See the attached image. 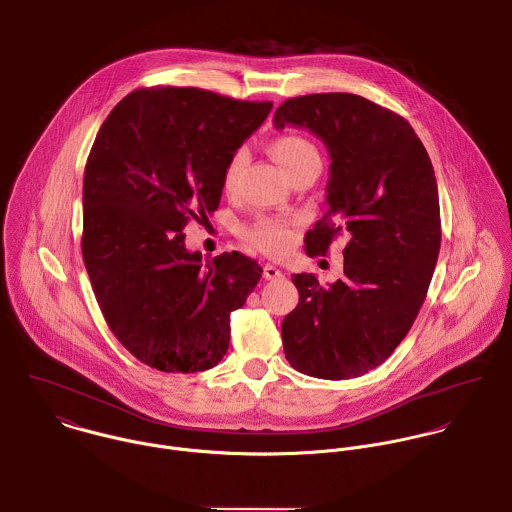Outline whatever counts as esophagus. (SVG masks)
Masks as SVG:
<instances>
[{
  "instance_id": "obj_1",
  "label": "esophagus",
  "mask_w": 512,
  "mask_h": 512,
  "mask_svg": "<svg viewBox=\"0 0 512 512\" xmlns=\"http://www.w3.org/2000/svg\"><path fill=\"white\" fill-rule=\"evenodd\" d=\"M264 278L266 280H280L282 278V270L276 268L274 264H266L264 266Z\"/></svg>"
}]
</instances>
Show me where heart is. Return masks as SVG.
Listing matches in <instances>:
<instances>
[{
    "mask_svg": "<svg viewBox=\"0 0 512 512\" xmlns=\"http://www.w3.org/2000/svg\"><path fill=\"white\" fill-rule=\"evenodd\" d=\"M270 151H272L274 159L278 161V165L286 171V174L294 171L304 161L318 157V151L314 149V145L310 141H306L300 135H292V133L274 139L272 145H270ZM244 165H246V151L244 149H238L228 157V161L222 169V176H220L224 192H234ZM242 236L254 248H258L266 254H272V256H280V254L288 252V248L294 242L296 222L288 220V218L262 216L254 224L244 228Z\"/></svg>",
    "mask_w": 512,
    "mask_h": 512,
    "instance_id": "b5f03b06",
    "label": "heart"
}]
</instances>
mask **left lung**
<instances>
[{"instance_id": "left-lung-1", "label": "left lung", "mask_w": 512, "mask_h": 512, "mask_svg": "<svg viewBox=\"0 0 512 512\" xmlns=\"http://www.w3.org/2000/svg\"><path fill=\"white\" fill-rule=\"evenodd\" d=\"M274 125L306 127L332 157L330 208L306 234L308 256L349 238L336 284L292 276L300 302L282 322L286 359L320 379L359 377L407 336L433 278L441 212L431 159L401 115L351 93L288 99Z\"/></svg>"}]
</instances>
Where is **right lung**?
Returning a JSON list of instances; mask_svg holds the SVG:
<instances>
[{
    "instance_id": "obj_1",
    "label": "right lung",
    "mask_w": 512,
    "mask_h": 512,
    "mask_svg": "<svg viewBox=\"0 0 512 512\" xmlns=\"http://www.w3.org/2000/svg\"><path fill=\"white\" fill-rule=\"evenodd\" d=\"M270 109L196 87H151L121 99L97 133L83 178V262L107 326L149 367L196 373L228 349L230 314L262 268L238 252L202 264L182 230L208 222L228 157Z\"/></svg>"
}]
</instances>
